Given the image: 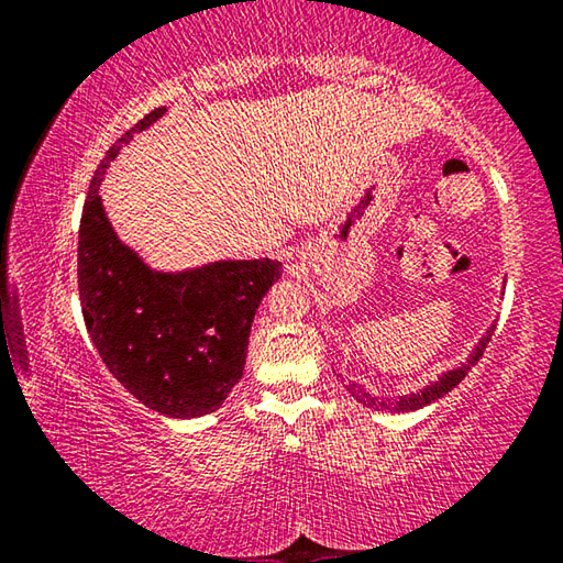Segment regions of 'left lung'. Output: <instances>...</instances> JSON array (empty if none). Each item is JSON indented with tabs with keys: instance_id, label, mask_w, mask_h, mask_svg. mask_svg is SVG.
Segmentation results:
<instances>
[{
	"instance_id": "1",
	"label": "left lung",
	"mask_w": 563,
	"mask_h": 563,
	"mask_svg": "<svg viewBox=\"0 0 563 563\" xmlns=\"http://www.w3.org/2000/svg\"><path fill=\"white\" fill-rule=\"evenodd\" d=\"M492 335H494V328H489V332L487 335H484L482 340H479V345H476V350H474V355L464 362V365L460 367V369H452V373H446L440 383H434V385H427L424 389H419V393H415V395H405V397H397L395 402H379L377 397H369L365 389H362L357 383H350L347 385V389H350V395L357 399V402H362L365 407H373V409H393V412H412V409H419V407H424V405H430V402H434V399H440V397H444L446 393H452V389L462 383V379L466 377V373H470V369L476 365V362H479V357H482V352L487 350V345H489V340H492Z\"/></svg>"
}]
</instances>
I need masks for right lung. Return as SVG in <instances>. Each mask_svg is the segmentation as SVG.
Returning <instances> with one entry per match:
<instances>
[{
    "mask_svg": "<svg viewBox=\"0 0 563 563\" xmlns=\"http://www.w3.org/2000/svg\"><path fill=\"white\" fill-rule=\"evenodd\" d=\"M91 178L79 225V300L103 365L146 407L176 419L216 412L243 377L255 310L280 278L278 261H223L180 275L148 271L113 233L99 186L121 144Z\"/></svg>",
    "mask_w": 563,
    "mask_h": 563,
    "instance_id": "right-lung-1",
    "label": "right lung"
}]
</instances>
